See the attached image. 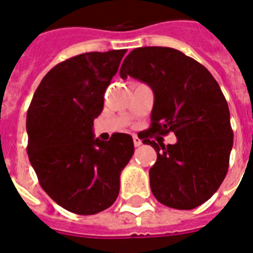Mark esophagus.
Segmentation results:
<instances>
[{"label": "esophagus", "mask_w": 253, "mask_h": 253, "mask_svg": "<svg viewBox=\"0 0 253 253\" xmlns=\"http://www.w3.org/2000/svg\"><path fill=\"white\" fill-rule=\"evenodd\" d=\"M133 145H135V146L141 145V140H140L137 136H133Z\"/></svg>", "instance_id": "esophagus-1"}]
</instances>
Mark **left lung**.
Wrapping results in <instances>:
<instances>
[{"mask_svg":"<svg viewBox=\"0 0 253 253\" xmlns=\"http://www.w3.org/2000/svg\"><path fill=\"white\" fill-rule=\"evenodd\" d=\"M120 76L153 90L152 126L141 135L157 152L149 171L157 201L193 210L215 194L229 169L233 148L230 113L212 74L194 59L171 47H137L123 60ZM173 132L175 144H157L153 133Z\"/></svg>","mask_w":253,"mask_h":253,"instance_id":"obj_1","label":"left lung"}]
</instances>
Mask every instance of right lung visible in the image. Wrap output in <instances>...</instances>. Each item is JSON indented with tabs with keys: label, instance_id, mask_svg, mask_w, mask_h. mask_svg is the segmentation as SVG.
Listing matches in <instances>:
<instances>
[{
	"label": "right lung",
	"instance_id": "obj_1",
	"mask_svg": "<svg viewBox=\"0 0 253 253\" xmlns=\"http://www.w3.org/2000/svg\"><path fill=\"white\" fill-rule=\"evenodd\" d=\"M127 50L86 52L55 65L37 87L27 113L29 162L51 199L77 215L113 205L120 176L133 154L132 137H95L104 92Z\"/></svg>",
	"mask_w": 253,
	"mask_h": 253
}]
</instances>
